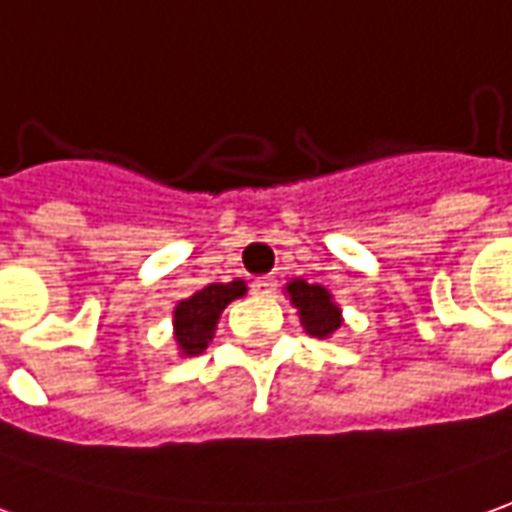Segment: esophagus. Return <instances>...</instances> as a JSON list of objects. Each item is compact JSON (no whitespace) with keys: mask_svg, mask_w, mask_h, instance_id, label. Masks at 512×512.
Masks as SVG:
<instances>
[{"mask_svg":"<svg viewBox=\"0 0 512 512\" xmlns=\"http://www.w3.org/2000/svg\"><path fill=\"white\" fill-rule=\"evenodd\" d=\"M250 292H253L256 298H273V295H276V278H256V281L250 284Z\"/></svg>","mask_w":512,"mask_h":512,"instance_id":"34e87169","label":"esophagus"}]
</instances>
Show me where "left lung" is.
<instances>
[{
  "instance_id": "8db88e82",
  "label": "left lung",
  "mask_w": 512,
  "mask_h": 512,
  "mask_svg": "<svg viewBox=\"0 0 512 512\" xmlns=\"http://www.w3.org/2000/svg\"><path fill=\"white\" fill-rule=\"evenodd\" d=\"M287 295H290L292 306L301 315V326L306 334L326 340L334 331L343 326V315L340 306L334 303L331 292L320 284H306L303 278H295L287 284Z\"/></svg>"
}]
</instances>
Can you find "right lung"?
<instances>
[{
  "label": "right lung",
  "instance_id": "obj_1",
  "mask_svg": "<svg viewBox=\"0 0 512 512\" xmlns=\"http://www.w3.org/2000/svg\"><path fill=\"white\" fill-rule=\"evenodd\" d=\"M248 292L245 281H231V284H209L192 298H186L175 306L172 326H175V343L181 348L183 357H197L206 351V345L214 337L217 320L222 309L234 298H242Z\"/></svg>",
  "mask_w": 512,
  "mask_h": 512
}]
</instances>
